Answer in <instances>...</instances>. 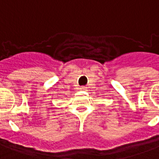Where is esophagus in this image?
Listing matches in <instances>:
<instances>
[{"label": "esophagus", "instance_id": "esophagus-1", "mask_svg": "<svg viewBox=\"0 0 159 159\" xmlns=\"http://www.w3.org/2000/svg\"><path fill=\"white\" fill-rule=\"evenodd\" d=\"M80 89H81L82 90H87V89H88V88H87V87H81Z\"/></svg>", "mask_w": 159, "mask_h": 159}]
</instances>
